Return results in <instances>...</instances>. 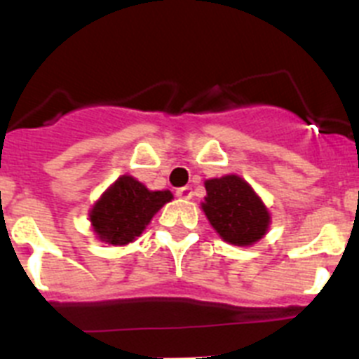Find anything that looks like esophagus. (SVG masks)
Here are the masks:
<instances>
[{
  "mask_svg": "<svg viewBox=\"0 0 359 359\" xmlns=\"http://www.w3.org/2000/svg\"><path fill=\"white\" fill-rule=\"evenodd\" d=\"M176 196L180 199H190L192 198V189L190 187H182V189L176 190Z\"/></svg>",
  "mask_w": 359,
  "mask_h": 359,
  "instance_id": "1",
  "label": "esophagus"
}]
</instances>
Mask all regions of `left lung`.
<instances>
[{"mask_svg":"<svg viewBox=\"0 0 359 359\" xmlns=\"http://www.w3.org/2000/svg\"><path fill=\"white\" fill-rule=\"evenodd\" d=\"M203 210L226 243L248 246L257 243L269 226V214L261 198L239 176L214 177L205 183Z\"/></svg>","mask_w":359,"mask_h":359,"instance_id":"obj_1","label":"left lung"}]
</instances>
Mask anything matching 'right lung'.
Listing matches in <instances>:
<instances>
[{
	"mask_svg": "<svg viewBox=\"0 0 359 359\" xmlns=\"http://www.w3.org/2000/svg\"><path fill=\"white\" fill-rule=\"evenodd\" d=\"M172 199L169 190L145 189L131 176H122L91 208V224L97 236L109 244H128L144 231L165 203Z\"/></svg>",
	"mask_w": 359,
	"mask_h": 359,
	"instance_id": "1",
	"label": "right lung"
}]
</instances>
